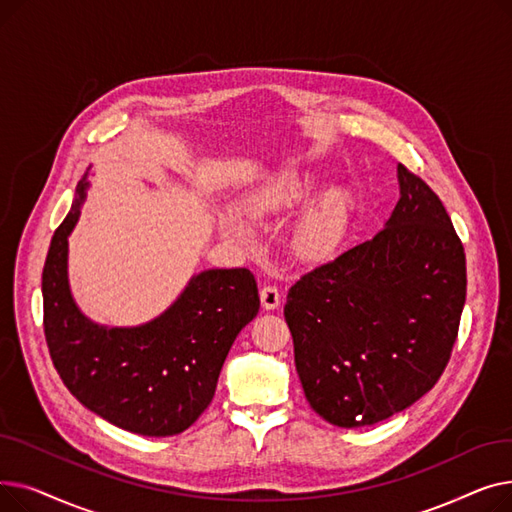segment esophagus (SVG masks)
Listing matches in <instances>:
<instances>
[{"mask_svg": "<svg viewBox=\"0 0 512 512\" xmlns=\"http://www.w3.org/2000/svg\"><path fill=\"white\" fill-rule=\"evenodd\" d=\"M259 297H261L263 309H267V311L278 309V307H280V301H282V294H280L278 286H274V284H265V286L259 290Z\"/></svg>", "mask_w": 512, "mask_h": 512, "instance_id": "esophagus-1", "label": "esophagus"}]
</instances>
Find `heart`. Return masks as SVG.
<instances>
[{"label":"heart","instance_id":"b5f03b06","mask_svg":"<svg viewBox=\"0 0 512 512\" xmlns=\"http://www.w3.org/2000/svg\"><path fill=\"white\" fill-rule=\"evenodd\" d=\"M313 188V178L303 172H284L257 197L255 209L272 213L301 203ZM346 228V201L332 195L321 201L294 234V247L307 259L328 257L344 236Z\"/></svg>","mask_w":512,"mask_h":512}]
</instances>
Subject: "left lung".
<instances>
[{
  "mask_svg": "<svg viewBox=\"0 0 512 512\" xmlns=\"http://www.w3.org/2000/svg\"><path fill=\"white\" fill-rule=\"evenodd\" d=\"M400 199L371 240L297 280L284 317L311 409L380 423L436 386L459 336L465 249L429 184L398 164Z\"/></svg>",
  "mask_w": 512,
  "mask_h": 512,
  "instance_id": "obj_1",
  "label": "left lung"
}]
</instances>
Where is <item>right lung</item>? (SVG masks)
Segmentation results:
<instances>
[{
    "instance_id": "add662e5",
    "label": "right lung",
    "mask_w": 512,
    "mask_h": 512,
    "mask_svg": "<svg viewBox=\"0 0 512 512\" xmlns=\"http://www.w3.org/2000/svg\"><path fill=\"white\" fill-rule=\"evenodd\" d=\"M89 182L80 180L43 265V330L53 367L83 405L126 432L174 436L209 407L238 332L259 311L253 274L207 270L180 299L139 328L89 321L68 288V234Z\"/></svg>"
}]
</instances>
